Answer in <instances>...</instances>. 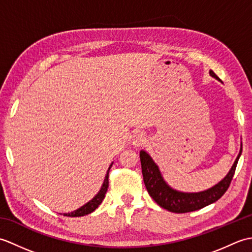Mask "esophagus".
<instances>
[{
  "label": "esophagus",
  "mask_w": 252,
  "mask_h": 252,
  "mask_svg": "<svg viewBox=\"0 0 252 252\" xmlns=\"http://www.w3.org/2000/svg\"><path fill=\"white\" fill-rule=\"evenodd\" d=\"M146 141H147L146 136L143 132H136L135 134L133 135V138H132V143L135 147L144 145V144L146 143Z\"/></svg>",
  "instance_id": "34e87169"
}]
</instances>
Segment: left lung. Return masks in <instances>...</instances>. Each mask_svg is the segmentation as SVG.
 Wrapping results in <instances>:
<instances>
[{
	"mask_svg": "<svg viewBox=\"0 0 252 252\" xmlns=\"http://www.w3.org/2000/svg\"><path fill=\"white\" fill-rule=\"evenodd\" d=\"M210 76L221 81L217 74L210 70ZM222 82V81H221ZM243 152V144L240 145L238 156L235 160L233 167L229 170L225 178L219 182L211 189L199 192H183L173 189L163 180L158 165L154 162L152 157L145 152H140L142 173L148 194L160 207L174 213H185L199 210V209L216 202L224 195L231 184L236 170L238 159Z\"/></svg>",
	"mask_w": 252,
	"mask_h": 252,
	"instance_id": "8db88e82",
	"label": "left lung"
}]
</instances>
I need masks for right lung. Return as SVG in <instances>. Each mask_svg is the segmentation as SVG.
<instances>
[{
    "mask_svg": "<svg viewBox=\"0 0 252 252\" xmlns=\"http://www.w3.org/2000/svg\"><path fill=\"white\" fill-rule=\"evenodd\" d=\"M111 168V164L110 167L108 168V171H107V174L105 176V180H104V183H103V186H101L100 190L98 191V194L96 195L92 200H90L88 203H85L84 206H82L81 208L77 209L76 211H73L71 213H63V216L65 217H83V216H87V215H90L91 212H93L96 208H97L101 201L104 200L105 198V195H106V191H107V189H108V174H109V170Z\"/></svg>",
    "mask_w": 252,
    "mask_h": 252,
    "instance_id": "obj_1",
    "label": "right lung"
}]
</instances>
